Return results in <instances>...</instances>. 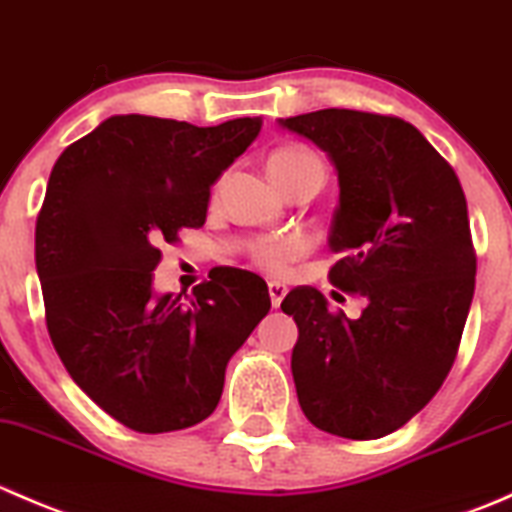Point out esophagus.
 I'll use <instances>...</instances> for the list:
<instances>
[{
	"label": "esophagus",
	"mask_w": 512,
	"mask_h": 512,
	"mask_svg": "<svg viewBox=\"0 0 512 512\" xmlns=\"http://www.w3.org/2000/svg\"><path fill=\"white\" fill-rule=\"evenodd\" d=\"M267 289H270L272 307H280L282 299H285V294H287V287L280 285V282H270V285H267Z\"/></svg>",
	"instance_id": "esophagus-1"
}]
</instances>
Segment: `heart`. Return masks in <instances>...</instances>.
I'll list each match as a JSON object with an SVG mask.
<instances>
[{
  "instance_id": "obj_1",
  "label": "heart",
  "mask_w": 512,
  "mask_h": 512,
  "mask_svg": "<svg viewBox=\"0 0 512 512\" xmlns=\"http://www.w3.org/2000/svg\"><path fill=\"white\" fill-rule=\"evenodd\" d=\"M267 170L275 178V183L282 190L289 188L294 180L304 178L309 173H324L322 158L309 148L299 146V143H285V146L275 148L267 158ZM304 240L297 235H272L260 237V240L250 242L247 255L255 262L260 270L270 272V275H285L294 260L304 255Z\"/></svg>"
}]
</instances>
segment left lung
<instances>
[{
  "label": "left lung",
  "mask_w": 512,
  "mask_h": 512,
  "mask_svg": "<svg viewBox=\"0 0 512 512\" xmlns=\"http://www.w3.org/2000/svg\"><path fill=\"white\" fill-rule=\"evenodd\" d=\"M329 153L339 208L329 282L361 294L359 319L314 287L282 302L299 339L292 376L322 431L371 441L404 426L446 381L476 289L468 205L448 160L399 116L324 108L280 121Z\"/></svg>",
  "instance_id": "obj_1"
}]
</instances>
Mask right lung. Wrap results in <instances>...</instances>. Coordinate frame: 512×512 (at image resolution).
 I'll return each instance as SVG.
<instances>
[{
    "mask_svg": "<svg viewBox=\"0 0 512 512\" xmlns=\"http://www.w3.org/2000/svg\"><path fill=\"white\" fill-rule=\"evenodd\" d=\"M260 126L111 116L51 170L34 235L46 329L79 389L133 431L205 421L270 312L265 280L237 267L210 270L190 299L153 294L160 245L203 227L210 185Z\"/></svg>",
    "mask_w": 512,
    "mask_h": 512,
    "instance_id": "obj_1",
    "label": "right lung"
}]
</instances>
